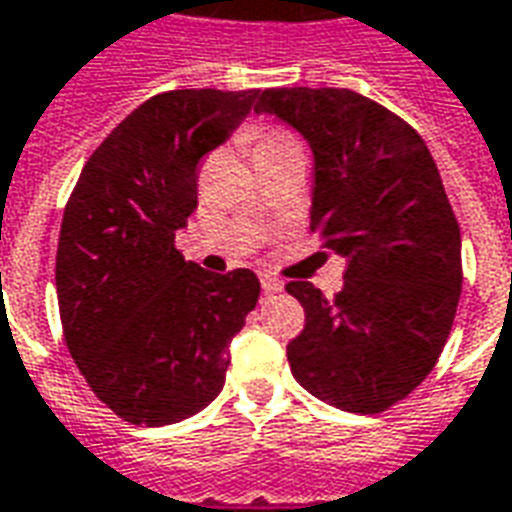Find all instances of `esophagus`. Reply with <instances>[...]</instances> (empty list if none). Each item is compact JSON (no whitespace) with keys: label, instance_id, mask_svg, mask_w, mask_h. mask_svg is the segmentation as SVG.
I'll return each mask as SVG.
<instances>
[{"label":"esophagus","instance_id":"esophagus-1","mask_svg":"<svg viewBox=\"0 0 512 512\" xmlns=\"http://www.w3.org/2000/svg\"><path fill=\"white\" fill-rule=\"evenodd\" d=\"M261 289H264V294H275V292H281L283 289V283L278 281V278H272V275H261Z\"/></svg>","mask_w":512,"mask_h":512}]
</instances>
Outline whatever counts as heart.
I'll return each instance as SVG.
<instances>
[{
  "label": "heart",
  "mask_w": 512,
  "mask_h": 512,
  "mask_svg": "<svg viewBox=\"0 0 512 512\" xmlns=\"http://www.w3.org/2000/svg\"><path fill=\"white\" fill-rule=\"evenodd\" d=\"M289 147H300L289 133H283V130H264V133H259L256 141H253V155H259V152H272V149H289Z\"/></svg>",
  "instance_id": "1"
}]
</instances>
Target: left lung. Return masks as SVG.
Segmentation results:
<instances>
[{
	"instance_id": "8db88e82",
	"label": "left lung",
	"mask_w": 512,
	"mask_h": 512,
	"mask_svg": "<svg viewBox=\"0 0 512 512\" xmlns=\"http://www.w3.org/2000/svg\"><path fill=\"white\" fill-rule=\"evenodd\" d=\"M313 152L311 229L346 259L343 289L286 283L305 330L294 379L324 404L374 414L434 371L461 297V231L425 141L352 89H264L253 106Z\"/></svg>"
}]
</instances>
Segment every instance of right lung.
Listing matches in <instances>:
<instances>
[{
	"instance_id": "1",
	"label": "right lung",
	"mask_w": 512,
	"mask_h": 512,
	"mask_svg": "<svg viewBox=\"0 0 512 512\" xmlns=\"http://www.w3.org/2000/svg\"><path fill=\"white\" fill-rule=\"evenodd\" d=\"M259 89H174L108 133L67 201L57 297L67 349L100 401L171 425L218 398L229 343L259 302L251 270H201L174 248L199 204L196 166L251 114Z\"/></svg>"
}]
</instances>
